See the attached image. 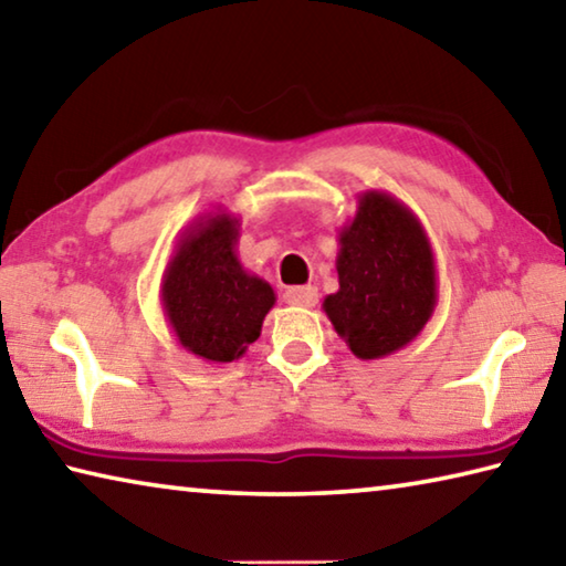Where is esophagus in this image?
<instances>
[{
  "label": "esophagus",
  "mask_w": 566,
  "mask_h": 566,
  "mask_svg": "<svg viewBox=\"0 0 566 566\" xmlns=\"http://www.w3.org/2000/svg\"><path fill=\"white\" fill-rule=\"evenodd\" d=\"M319 300L317 286H290L284 292V302L292 306H314Z\"/></svg>",
  "instance_id": "esophagus-1"
}]
</instances>
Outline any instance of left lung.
<instances>
[{
	"label": "left lung",
	"mask_w": 566,
	"mask_h": 566,
	"mask_svg": "<svg viewBox=\"0 0 566 566\" xmlns=\"http://www.w3.org/2000/svg\"><path fill=\"white\" fill-rule=\"evenodd\" d=\"M339 290L324 296L354 357L381 359L424 329L437 306V266L424 227L387 191L369 189L339 229Z\"/></svg>",
	"instance_id": "obj_1"
}]
</instances>
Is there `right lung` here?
Listing matches in <instances>:
<instances>
[{"instance_id":"add662e5","label":"right lung","mask_w":566,"mask_h":566,"mask_svg":"<svg viewBox=\"0 0 566 566\" xmlns=\"http://www.w3.org/2000/svg\"><path fill=\"white\" fill-rule=\"evenodd\" d=\"M237 242L234 214L217 209L197 217L181 232L161 276V306L177 342L212 364L242 357L260 339L276 302L272 284L239 262Z\"/></svg>"}]
</instances>
